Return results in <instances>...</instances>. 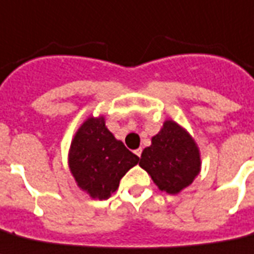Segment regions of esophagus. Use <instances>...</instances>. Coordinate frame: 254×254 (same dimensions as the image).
I'll list each match as a JSON object with an SVG mask.
<instances>
[{
	"instance_id": "obj_1",
	"label": "esophagus",
	"mask_w": 254,
	"mask_h": 254,
	"mask_svg": "<svg viewBox=\"0 0 254 254\" xmlns=\"http://www.w3.org/2000/svg\"><path fill=\"white\" fill-rule=\"evenodd\" d=\"M141 152H143V149H141V148H139V149H136V151H135V153H136V156H141Z\"/></svg>"
}]
</instances>
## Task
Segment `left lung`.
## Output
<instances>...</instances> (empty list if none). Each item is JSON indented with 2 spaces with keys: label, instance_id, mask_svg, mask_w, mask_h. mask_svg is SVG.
<instances>
[{
  "label": "left lung",
  "instance_id": "obj_1",
  "mask_svg": "<svg viewBox=\"0 0 254 254\" xmlns=\"http://www.w3.org/2000/svg\"><path fill=\"white\" fill-rule=\"evenodd\" d=\"M139 165L151 174L160 190L178 194L191 184L200 170L195 141L176 122L166 121L152 144L141 153Z\"/></svg>",
  "mask_w": 254,
  "mask_h": 254
}]
</instances>
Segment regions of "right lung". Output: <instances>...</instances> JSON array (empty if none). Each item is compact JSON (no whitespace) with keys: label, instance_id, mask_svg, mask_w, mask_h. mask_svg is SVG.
Returning a JSON list of instances; mask_svg holds the SVG:
<instances>
[{"label":"right lung","instance_id":"1","mask_svg":"<svg viewBox=\"0 0 254 254\" xmlns=\"http://www.w3.org/2000/svg\"><path fill=\"white\" fill-rule=\"evenodd\" d=\"M139 157L106 128L103 117L82 123L70 144L69 168L77 185L97 199H109Z\"/></svg>","mask_w":254,"mask_h":254}]
</instances>
